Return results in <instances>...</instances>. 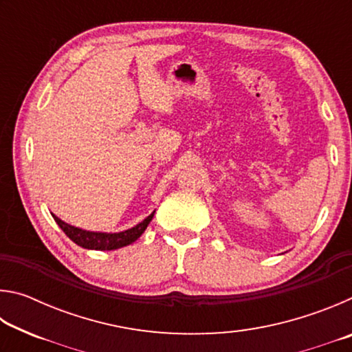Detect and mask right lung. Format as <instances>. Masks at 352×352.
Listing matches in <instances>:
<instances>
[{"label": "right lung", "mask_w": 352, "mask_h": 352, "mask_svg": "<svg viewBox=\"0 0 352 352\" xmlns=\"http://www.w3.org/2000/svg\"><path fill=\"white\" fill-rule=\"evenodd\" d=\"M52 214V212H51ZM155 211L147 216L142 222L138 225L132 226V228L119 231V233H102V231H88L82 230L79 226H73L67 222H63L62 219L52 214V217L57 222V225L63 230V233L67 234L71 241L82 248L88 250H100V252H105V250H118L122 247H127L130 243H133L138 237L144 233L147 225L151 223L153 219Z\"/></svg>", "instance_id": "obj_1"}]
</instances>
